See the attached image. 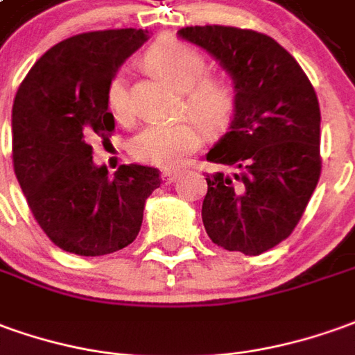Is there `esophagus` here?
<instances>
[{
  "mask_svg": "<svg viewBox=\"0 0 355 355\" xmlns=\"http://www.w3.org/2000/svg\"><path fill=\"white\" fill-rule=\"evenodd\" d=\"M178 178H180V172H172V170H166V172H162V183H164V185H170V183L175 182Z\"/></svg>",
  "mask_w": 355,
  "mask_h": 355,
  "instance_id": "34e87169",
  "label": "esophagus"
}]
</instances>
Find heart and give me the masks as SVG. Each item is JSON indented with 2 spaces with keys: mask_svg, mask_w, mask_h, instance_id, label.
<instances>
[{
  "mask_svg": "<svg viewBox=\"0 0 355 355\" xmlns=\"http://www.w3.org/2000/svg\"><path fill=\"white\" fill-rule=\"evenodd\" d=\"M146 63L173 89L183 92L185 110L205 129L220 131L228 125L236 96L228 83L202 79L207 63L193 46L173 38L154 42L145 53ZM107 107L119 121H127L133 110L127 83L121 75L110 80L106 92ZM202 143V131L191 119L175 123H150L131 143V154L139 162L158 168H175L195 153Z\"/></svg>",
  "mask_w": 355,
  "mask_h": 355,
  "instance_id": "heart-1",
  "label": "heart"
}]
</instances>
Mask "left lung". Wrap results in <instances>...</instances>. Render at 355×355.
Instances as JSON below:
<instances>
[{"instance_id":"obj_1","label":"left lung","mask_w":355,"mask_h":355,"mask_svg":"<svg viewBox=\"0 0 355 355\" xmlns=\"http://www.w3.org/2000/svg\"><path fill=\"white\" fill-rule=\"evenodd\" d=\"M178 36L207 50L234 83V116L207 160L202 224L228 251L261 255L286 239L321 175V110L300 63L266 34L185 26Z\"/></svg>"}]
</instances>
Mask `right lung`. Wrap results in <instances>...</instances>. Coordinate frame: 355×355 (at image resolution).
Listing matches in <instances>:
<instances>
[{"label": "right lung", "mask_w": 355, "mask_h": 355, "mask_svg": "<svg viewBox=\"0 0 355 355\" xmlns=\"http://www.w3.org/2000/svg\"><path fill=\"white\" fill-rule=\"evenodd\" d=\"M143 28L71 36L44 53L17 90L11 116L15 175L34 218L63 251L98 257L127 248L143 224L160 172L92 162L90 137L114 131L107 85L148 40Z\"/></svg>", "instance_id": "right-lung-1"}]
</instances>
